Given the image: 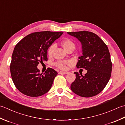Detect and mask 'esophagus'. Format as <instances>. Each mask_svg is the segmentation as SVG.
Segmentation results:
<instances>
[{
    "label": "esophagus",
    "mask_w": 125,
    "mask_h": 125,
    "mask_svg": "<svg viewBox=\"0 0 125 125\" xmlns=\"http://www.w3.org/2000/svg\"><path fill=\"white\" fill-rule=\"evenodd\" d=\"M68 73V72H62V71H60L59 72V74H67Z\"/></svg>",
    "instance_id": "esophagus-1"
}]
</instances>
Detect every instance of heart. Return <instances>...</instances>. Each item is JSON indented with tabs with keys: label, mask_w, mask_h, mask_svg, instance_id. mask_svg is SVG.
<instances>
[{
	"label": "heart",
	"mask_w": 125,
	"mask_h": 125,
	"mask_svg": "<svg viewBox=\"0 0 125 125\" xmlns=\"http://www.w3.org/2000/svg\"><path fill=\"white\" fill-rule=\"evenodd\" d=\"M61 44L62 47L64 48L65 50L67 51L70 49V48L75 47V45L74 44V42L70 39H66L63 40L61 42ZM56 46L55 44H52L48 48L47 50V54L49 56H51L53 55V53H54V50L55 49ZM72 62L70 60H67V61H59V62H58L55 63V65L57 66V67L61 70H66L67 68V65H69L71 64Z\"/></svg>",
	"instance_id": "obj_1"
}]
</instances>
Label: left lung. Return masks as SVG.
Wrapping results in <instances>:
<instances>
[{
    "mask_svg": "<svg viewBox=\"0 0 125 125\" xmlns=\"http://www.w3.org/2000/svg\"><path fill=\"white\" fill-rule=\"evenodd\" d=\"M77 38L82 45L83 55L79 57L78 68L87 71L85 75L75 72V80L71 85L73 92L89 98L100 93L106 87L111 76L112 63L108 48L101 38L93 32H67Z\"/></svg>",
    "mask_w": 125,
    "mask_h": 125,
    "instance_id": "1",
    "label": "left lung"
}]
</instances>
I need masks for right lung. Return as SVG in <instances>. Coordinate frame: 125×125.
<instances>
[{"label": "right lung", "instance_id": "1", "mask_svg": "<svg viewBox=\"0 0 125 125\" xmlns=\"http://www.w3.org/2000/svg\"><path fill=\"white\" fill-rule=\"evenodd\" d=\"M62 32L42 31L31 33L15 46L10 65L15 86L24 94L36 97L45 94L52 87L57 71L48 68L40 73L37 66L47 61V50Z\"/></svg>", "mask_w": 125, "mask_h": 125}]
</instances>
